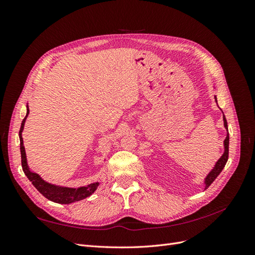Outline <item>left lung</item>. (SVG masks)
I'll return each mask as SVG.
<instances>
[{
	"label": "left lung",
	"mask_w": 255,
	"mask_h": 255,
	"mask_svg": "<svg viewBox=\"0 0 255 255\" xmlns=\"http://www.w3.org/2000/svg\"><path fill=\"white\" fill-rule=\"evenodd\" d=\"M215 100H216V102H217V99H216V96H215ZM223 123H225V128L228 130V122H227V119L225 117V115H223ZM229 140H230V138H229V132H228L226 139H225V141H223V144H225V152H223L222 156L218 159V161H217V163H216L215 167L212 169L211 172L206 175L205 181H204L205 189L208 186H210V185L215 181L216 177H217L220 174V172L222 171V169L225 168V166L227 164L228 158H229Z\"/></svg>",
	"instance_id": "1"
}]
</instances>
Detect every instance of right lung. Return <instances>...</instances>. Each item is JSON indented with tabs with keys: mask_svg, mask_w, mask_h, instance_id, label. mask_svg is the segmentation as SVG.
<instances>
[{
	"mask_svg": "<svg viewBox=\"0 0 255 255\" xmlns=\"http://www.w3.org/2000/svg\"><path fill=\"white\" fill-rule=\"evenodd\" d=\"M29 114L28 105L26 106V116L23 119L21 123L20 132H19V138H20V151H21V164L23 172L25 173L27 179L32 182V184L36 187V189L40 192L42 196H44L50 201L60 203V204H70L76 201H80L85 198L91 196L96 189L99 186V183H92L87 185V186H83L79 188H70V187H61L56 186V185L50 184L42 180L39 174L35 172H32L29 170L27 166V160H26V154L24 145H23V138H22V130L24 128V123Z\"/></svg>",
	"mask_w": 255,
	"mask_h": 255,
	"instance_id": "right-lung-1",
	"label": "right lung"
}]
</instances>
